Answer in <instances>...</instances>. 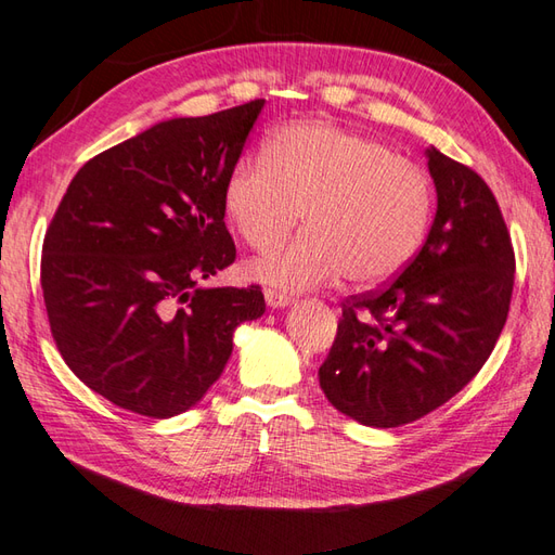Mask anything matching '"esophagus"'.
Listing matches in <instances>:
<instances>
[{"label":"esophagus","instance_id":"esophagus-1","mask_svg":"<svg viewBox=\"0 0 555 555\" xmlns=\"http://www.w3.org/2000/svg\"><path fill=\"white\" fill-rule=\"evenodd\" d=\"M264 300L267 305L272 309H283V307H291L293 305V298L288 293H281V291H274V288H267L264 291Z\"/></svg>","mask_w":555,"mask_h":555}]
</instances>
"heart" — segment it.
Instances as JSON below:
<instances>
[{"mask_svg": "<svg viewBox=\"0 0 555 555\" xmlns=\"http://www.w3.org/2000/svg\"><path fill=\"white\" fill-rule=\"evenodd\" d=\"M224 210L257 250L279 246L305 212L298 241L248 264L255 281L291 293L343 276L373 286L414 260L430 227L433 189L418 165L383 141L305 120L234 165Z\"/></svg>", "mask_w": 555, "mask_h": 555, "instance_id": "obj_1", "label": "heart"}]
</instances>
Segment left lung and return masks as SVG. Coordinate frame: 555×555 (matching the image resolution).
Wrapping results in <instances>:
<instances>
[{
    "instance_id": "1",
    "label": "left lung",
    "mask_w": 555,
    "mask_h": 555,
    "mask_svg": "<svg viewBox=\"0 0 555 555\" xmlns=\"http://www.w3.org/2000/svg\"><path fill=\"white\" fill-rule=\"evenodd\" d=\"M437 212L423 248L383 291L343 305L319 385L340 414L397 428L449 402L506 324L515 257L485 179L425 149Z\"/></svg>"
}]
</instances>
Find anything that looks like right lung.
<instances>
[{
    "label": "right lung",
    "instance_id": "add662e5",
    "mask_svg": "<svg viewBox=\"0 0 555 555\" xmlns=\"http://www.w3.org/2000/svg\"><path fill=\"white\" fill-rule=\"evenodd\" d=\"M264 99L149 127L85 163L51 219L42 293L59 350L115 406L172 418L222 376L257 286L208 288L236 260L224 184Z\"/></svg>",
    "mask_w": 555,
    "mask_h": 555
}]
</instances>
